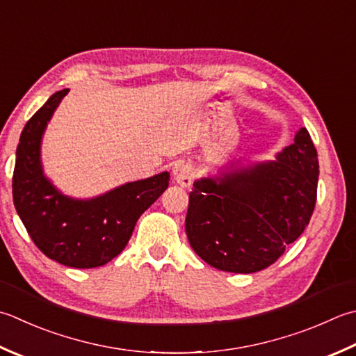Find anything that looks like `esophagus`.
I'll return each instance as SVG.
<instances>
[{
    "label": "esophagus",
    "mask_w": 356,
    "mask_h": 356,
    "mask_svg": "<svg viewBox=\"0 0 356 356\" xmlns=\"http://www.w3.org/2000/svg\"><path fill=\"white\" fill-rule=\"evenodd\" d=\"M172 176L174 180L180 185V186H190L193 179H194V170L190 163L186 162H179L172 170Z\"/></svg>",
    "instance_id": "34e87169"
}]
</instances>
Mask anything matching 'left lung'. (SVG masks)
Listing matches in <instances>:
<instances>
[{
    "label": "left lung",
    "mask_w": 356,
    "mask_h": 356,
    "mask_svg": "<svg viewBox=\"0 0 356 356\" xmlns=\"http://www.w3.org/2000/svg\"><path fill=\"white\" fill-rule=\"evenodd\" d=\"M318 152L309 131L275 162L202 179L190 193L185 232L211 267L254 273L270 267L309 225L318 190Z\"/></svg>",
    "instance_id": "8db88e82"
}]
</instances>
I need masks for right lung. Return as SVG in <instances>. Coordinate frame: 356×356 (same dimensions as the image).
<instances>
[{
  "label": "right lung",
  "mask_w": 356,
  "mask_h": 356,
  "mask_svg": "<svg viewBox=\"0 0 356 356\" xmlns=\"http://www.w3.org/2000/svg\"><path fill=\"white\" fill-rule=\"evenodd\" d=\"M67 90L49 97L21 132L12 196L21 222L41 253L63 266L94 268L127 247L138 218L168 188L170 174L127 184L92 200L61 196L41 171L40 142Z\"/></svg>",
  "instance_id": "right-lung-1"
}]
</instances>
